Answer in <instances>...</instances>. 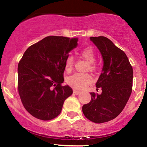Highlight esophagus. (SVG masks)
I'll return each mask as SVG.
<instances>
[{
	"mask_svg": "<svg viewBox=\"0 0 147 147\" xmlns=\"http://www.w3.org/2000/svg\"><path fill=\"white\" fill-rule=\"evenodd\" d=\"M74 94L75 95H78V94H80V92L76 90H74Z\"/></svg>",
	"mask_w": 147,
	"mask_h": 147,
	"instance_id": "esophagus-1",
	"label": "esophagus"
}]
</instances>
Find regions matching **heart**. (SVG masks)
I'll use <instances>...</instances> for the list:
<instances>
[{"label": "heart", "instance_id": "heart-1", "mask_svg": "<svg viewBox=\"0 0 147 147\" xmlns=\"http://www.w3.org/2000/svg\"><path fill=\"white\" fill-rule=\"evenodd\" d=\"M80 55L85 60L90 63V69L91 71H95L96 69V66L94 62L95 61L94 51L92 47H86L81 50ZM74 58L71 56H69L65 61V67L67 71H70L73 68ZM92 81L91 76L87 74H75L69 76L67 78V82L70 86L76 89L81 90L88 85Z\"/></svg>", "mask_w": 147, "mask_h": 147}]
</instances>
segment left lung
<instances>
[{"label":"left lung","mask_w":147,"mask_h":147,"mask_svg":"<svg viewBox=\"0 0 147 147\" xmlns=\"http://www.w3.org/2000/svg\"><path fill=\"white\" fill-rule=\"evenodd\" d=\"M90 40L103 57L102 72L96 83L102 92H91V100L82 110L89 120L100 123L116 118L124 108L132 92L133 71L126 53L111 40L102 36Z\"/></svg>","instance_id":"1"}]
</instances>
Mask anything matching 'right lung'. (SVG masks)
I'll list each match as a JSON object with an SVG mask.
<instances>
[{
    "mask_svg": "<svg viewBox=\"0 0 147 147\" xmlns=\"http://www.w3.org/2000/svg\"><path fill=\"white\" fill-rule=\"evenodd\" d=\"M78 38L49 36L24 53L18 65V91L31 115L47 121L61 113L65 100L73 94L62 86L65 61L78 45Z\"/></svg>",
    "mask_w": 147,
    "mask_h": 147,
    "instance_id": "right-lung-1",
    "label": "right lung"
}]
</instances>
